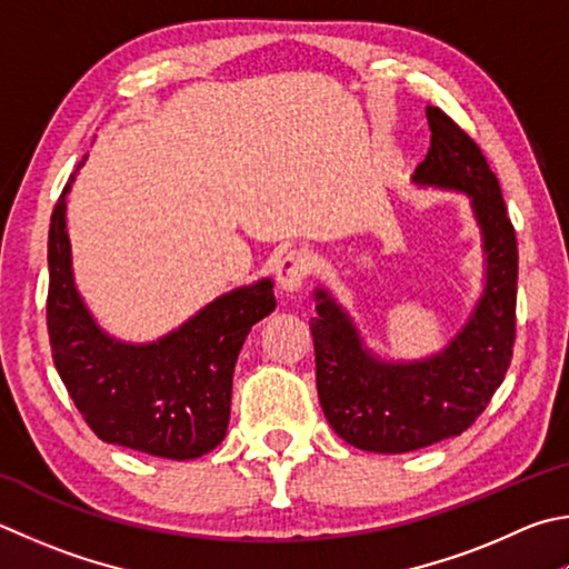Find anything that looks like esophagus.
I'll return each instance as SVG.
<instances>
[{"mask_svg":"<svg viewBox=\"0 0 569 569\" xmlns=\"http://www.w3.org/2000/svg\"><path fill=\"white\" fill-rule=\"evenodd\" d=\"M308 271H311L308 256L303 251H288L276 268L278 288H281L286 296H293L296 291H301Z\"/></svg>","mask_w":569,"mask_h":569,"instance_id":"obj_1","label":"esophagus"}]
</instances>
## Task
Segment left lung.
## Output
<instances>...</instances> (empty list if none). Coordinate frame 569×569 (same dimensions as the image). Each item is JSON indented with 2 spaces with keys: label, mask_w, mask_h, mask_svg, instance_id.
<instances>
[{
  "label": "left lung",
  "mask_w": 569,
  "mask_h": 569,
  "mask_svg": "<svg viewBox=\"0 0 569 569\" xmlns=\"http://www.w3.org/2000/svg\"><path fill=\"white\" fill-rule=\"evenodd\" d=\"M430 149L412 173L420 189L465 193L480 229L485 283L478 303L438 353L388 360L366 346L353 318L318 286L311 333L320 408L348 446L398 456L468 430L508 373L515 346L518 241L498 177L456 121L428 107Z\"/></svg>",
  "instance_id": "left-lung-1"
}]
</instances>
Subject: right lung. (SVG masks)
I'll use <instances>...</instances> for the list:
<instances>
[{
  "label": "right lung",
  "instance_id": "obj_1",
  "mask_svg": "<svg viewBox=\"0 0 569 569\" xmlns=\"http://www.w3.org/2000/svg\"><path fill=\"white\" fill-rule=\"evenodd\" d=\"M77 171L49 223L47 326L54 366L104 442L169 460L201 458L226 438L236 358L251 328L273 313V281L233 288L149 343L113 338L91 316L71 268L67 193Z\"/></svg>",
  "mask_w": 569,
  "mask_h": 569
}]
</instances>
